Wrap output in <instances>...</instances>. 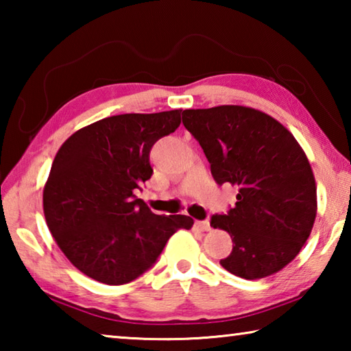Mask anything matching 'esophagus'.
<instances>
[{
  "label": "esophagus",
  "mask_w": 351,
  "mask_h": 351,
  "mask_svg": "<svg viewBox=\"0 0 351 351\" xmlns=\"http://www.w3.org/2000/svg\"><path fill=\"white\" fill-rule=\"evenodd\" d=\"M195 226H197L199 230H203V232L210 230V224H209V221H207V219H203V221H197V223H195Z\"/></svg>",
  "instance_id": "obj_1"
}]
</instances>
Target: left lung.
Wrapping results in <instances>:
<instances>
[{
  "label": "left lung",
  "mask_w": 351,
  "mask_h": 351,
  "mask_svg": "<svg viewBox=\"0 0 351 351\" xmlns=\"http://www.w3.org/2000/svg\"><path fill=\"white\" fill-rule=\"evenodd\" d=\"M182 123L217 184L239 189L235 206L210 218L234 241L219 265L246 280L283 269L310 237L317 210L311 165L294 136L271 116L239 105L184 110Z\"/></svg>",
  "instance_id": "obj_1"
}]
</instances>
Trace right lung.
<instances>
[{
  "mask_svg": "<svg viewBox=\"0 0 351 351\" xmlns=\"http://www.w3.org/2000/svg\"><path fill=\"white\" fill-rule=\"evenodd\" d=\"M181 110L105 117L64 141L43 190L47 228L66 258L105 285L156 263L187 215H156L136 190L153 175L152 147L180 127Z\"/></svg>",
  "mask_w": 351,
  "mask_h": 351,
  "instance_id": "obj_1",
  "label": "right lung"
}]
</instances>
